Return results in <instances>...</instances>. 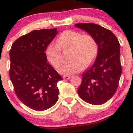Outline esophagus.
Returning a JSON list of instances; mask_svg holds the SVG:
<instances>
[{"label":"esophagus","mask_w":133,"mask_h":133,"mask_svg":"<svg viewBox=\"0 0 133 133\" xmlns=\"http://www.w3.org/2000/svg\"><path fill=\"white\" fill-rule=\"evenodd\" d=\"M70 78V76H64L63 79H69Z\"/></svg>","instance_id":"obj_1"}]
</instances>
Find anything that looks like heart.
I'll use <instances>...</instances> for the list:
<instances>
[{
	"instance_id": "heart-1",
	"label": "heart",
	"mask_w": 133,
	"mask_h": 133,
	"mask_svg": "<svg viewBox=\"0 0 133 133\" xmlns=\"http://www.w3.org/2000/svg\"><path fill=\"white\" fill-rule=\"evenodd\" d=\"M61 48L63 51L71 49L69 63L58 69L59 74L71 76L79 72L91 64L95 59L97 52V44L92 36L82 35L74 30H65L59 36L57 44L51 43L47 45L45 54L47 60L55 68L62 63Z\"/></svg>"
}]
</instances>
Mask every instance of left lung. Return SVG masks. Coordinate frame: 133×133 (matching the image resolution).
<instances>
[{
  "label": "left lung",
  "mask_w": 133,
  "mask_h": 133,
  "mask_svg": "<svg viewBox=\"0 0 133 133\" xmlns=\"http://www.w3.org/2000/svg\"><path fill=\"white\" fill-rule=\"evenodd\" d=\"M75 27L92 36L98 45L96 60L82 74L77 93L86 103L103 104L113 96L118 86L122 72L119 42L111 30L97 24L79 23Z\"/></svg>",
  "instance_id": "left-lung-1"
}]
</instances>
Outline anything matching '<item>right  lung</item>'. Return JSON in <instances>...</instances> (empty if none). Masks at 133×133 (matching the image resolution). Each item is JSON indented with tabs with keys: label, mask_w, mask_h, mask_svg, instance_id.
I'll return each mask as SVG.
<instances>
[{
	"label": "right lung",
	"mask_w": 133,
	"mask_h": 133,
	"mask_svg": "<svg viewBox=\"0 0 133 133\" xmlns=\"http://www.w3.org/2000/svg\"><path fill=\"white\" fill-rule=\"evenodd\" d=\"M57 29L32 30L14 42L10 51V78L17 96L36 111H44L58 100L57 82L62 80L47 63L45 51Z\"/></svg>",
	"instance_id": "1"
}]
</instances>
